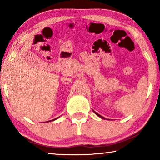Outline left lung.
<instances>
[{
	"label": "left lung",
	"mask_w": 160,
	"mask_h": 160,
	"mask_svg": "<svg viewBox=\"0 0 160 160\" xmlns=\"http://www.w3.org/2000/svg\"><path fill=\"white\" fill-rule=\"evenodd\" d=\"M95 112V111H94ZM95 114H96L97 116H98V117H101V118H102V119H105V118H104V117H102V116H101L100 114H98V113H96V112H95Z\"/></svg>",
	"instance_id": "1"
}]
</instances>
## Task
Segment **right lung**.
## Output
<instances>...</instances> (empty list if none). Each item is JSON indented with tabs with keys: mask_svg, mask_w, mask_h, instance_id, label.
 I'll list each match as a JSON object with an SVG mask.
<instances>
[{
	"mask_svg": "<svg viewBox=\"0 0 160 160\" xmlns=\"http://www.w3.org/2000/svg\"><path fill=\"white\" fill-rule=\"evenodd\" d=\"M56 119H58V117H57V118H56V119H54V120H52V121H53V120H56ZM50 121H51V120H49V121H48V122H50Z\"/></svg>",
	"mask_w": 160,
	"mask_h": 160,
	"instance_id": "obj_1",
	"label": "right lung"
}]
</instances>
